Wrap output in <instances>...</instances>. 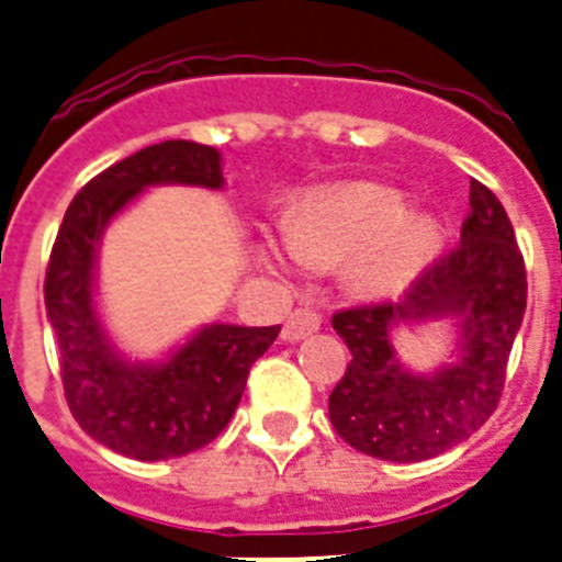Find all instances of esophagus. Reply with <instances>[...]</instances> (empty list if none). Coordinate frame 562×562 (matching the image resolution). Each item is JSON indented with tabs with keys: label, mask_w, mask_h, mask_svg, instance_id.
Returning a JSON list of instances; mask_svg holds the SVG:
<instances>
[{
	"label": "esophagus",
	"mask_w": 562,
	"mask_h": 562,
	"mask_svg": "<svg viewBox=\"0 0 562 562\" xmlns=\"http://www.w3.org/2000/svg\"><path fill=\"white\" fill-rule=\"evenodd\" d=\"M318 327H322V316H318L316 311H311V307H296V311L285 318L282 338H285V341H300V338L316 333Z\"/></svg>",
	"instance_id": "obj_1"
}]
</instances>
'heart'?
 Segmentation results:
<instances>
[{
  "label": "heart",
  "mask_w": 562,
  "mask_h": 562,
  "mask_svg": "<svg viewBox=\"0 0 562 562\" xmlns=\"http://www.w3.org/2000/svg\"><path fill=\"white\" fill-rule=\"evenodd\" d=\"M408 221V206L392 190L372 184L318 193L288 221L285 240L262 246V260L277 274L307 262L313 269L352 263V285L363 293L401 291L431 249V232Z\"/></svg>",
  "instance_id": "b5f03b06"
}]
</instances>
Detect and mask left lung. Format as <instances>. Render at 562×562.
<instances>
[{
	"label": "left lung",
	"instance_id": "obj_1",
	"mask_svg": "<svg viewBox=\"0 0 562 562\" xmlns=\"http://www.w3.org/2000/svg\"><path fill=\"white\" fill-rule=\"evenodd\" d=\"M527 311V269L502 201L470 181L462 240L428 266L406 296L333 313L352 361L330 392L338 437L367 457L423 462L464 442L502 401L507 361ZM453 315L460 358L434 376H414L393 358L387 330Z\"/></svg>",
	"mask_w": 562,
	"mask_h": 562
}]
</instances>
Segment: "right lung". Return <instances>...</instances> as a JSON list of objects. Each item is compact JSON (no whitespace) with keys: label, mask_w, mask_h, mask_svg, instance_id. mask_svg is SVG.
Instances as JSON below:
<instances>
[{"label":"right lung","mask_w":562,"mask_h":562,"mask_svg":"<svg viewBox=\"0 0 562 562\" xmlns=\"http://www.w3.org/2000/svg\"><path fill=\"white\" fill-rule=\"evenodd\" d=\"M154 184L224 187L221 154L168 139L94 176L69 204L49 255L44 305L60 358L69 412L92 439L139 462L193 453L226 428L249 369L280 325H210L165 363H128L94 311L100 235L128 201Z\"/></svg>","instance_id":"obj_1"}]
</instances>
